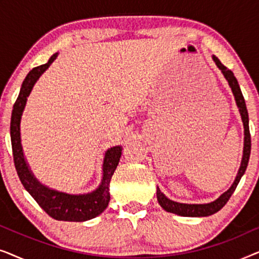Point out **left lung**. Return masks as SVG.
<instances>
[{"mask_svg": "<svg viewBox=\"0 0 259 259\" xmlns=\"http://www.w3.org/2000/svg\"><path fill=\"white\" fill-rule=\"evenodd\" d=\"M212 60H213L215 66L221 69V72L224 77L228 81L230 88H231L233 97H235L236 105L239 109L240 118H242L243 126H244V147H243V157L242 161H240V166L237 173L235 180H233L232 185L230 186L228 191H225L224 193L221 194L217 199L211 201V203L206 204H184L178 203V201L168 199L164 193L161 192L160 189L157 186V199L158 203L160 204V206L164 208L165 211L171 212V213L183 215V217H207L218 212L224 205L228 203L230 197L232 196V193L235 192L237 185H238L240 178H242L244 173L246 171L247 164H249L250 159V152H251V137H250V130H249V114H247V109L245 105V100L240 91V87L237 81L236 76L233 75L231 70L226 68L223 63L219 61L217 56L212 55Z\"/></svg>", "mask_w": 259, "mask_h": 259, "instance_id": "8db88e82", "label": "left lung"}]
</instances>
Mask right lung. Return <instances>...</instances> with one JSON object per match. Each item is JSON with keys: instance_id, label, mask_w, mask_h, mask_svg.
Segmentation results:
<instances>
[{"instance_id": "obj_1", "label": "right lung", "mask_w": 259, "mask_h": 259, "mask_svg": "<svg viewBox=\"0 0 259 259\" xmlns=\"http://www.w3.org/2000/svg\"><path fill=\"white\" fill-rule=\"evenodd\" d=\"M59 53L51 56L47 63L35 67L28 73L21 86L20 94L14 104L10 120V139H12L14 164L19 178L36 203L56 221L65 222H86L101 214L108 206L111 194L109 183L116 166L121 157L122 146H113L105 152L102 162V178L97 189L83 194H70L51 189L38 182L24 157L22 144H21V118H22L27 99L31 93L34 84L49 66L58 58Z\"/></svg>"}]
</instances>
